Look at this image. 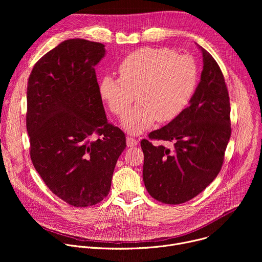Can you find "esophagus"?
Listing matches in <instances>:
<instances>
[{"mask_svg":"<svg viewBox=\"0 0 262 262\" xmlns=\"http://www.w3.org/2000/svg\"><path fill=\"white\" fill-rule=\"evenodd\" d=\"M138 144V141L135 139V138H132V137H127L126 138V145L128 147H134V146H137Z\"/></svg>","mask_w":262,"mask_h":262,"instance_id":"esophagus-1","label":"esophagus"}]
</instances>
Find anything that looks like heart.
Returning a JSON list of instances; mask_svg holds the SVG:
<instances>
[{"label":"heart","mask_w":262,"mask_h":262,"mask_svg":"<svg viewBox=\"0 0 262 262\" xmlns=\"http://www.w3.org/2000/svg\"><path fill=\"white\" fill-rule=\"evenodd\" d=\"M119 78L104 76L99 95L113 114L123 117L124 128L140 134L157 119L168 122L189 103L198 80L197 65L188 55L167 48H144L127 55L118 65Z\"/></svg>","instance_id":"1"}]
</instances>
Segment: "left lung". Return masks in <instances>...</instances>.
Wrapping results in <instances>:
<instances>
[{
	"mask_svg": "<svg viewBox=\"0 0 262 262\" xmlns=\"http://www.w3.org/2000/svg\"><path fill=\"white\" fill-rule=\"evenodd\" d=\"M203 57L201 79L190 105L166 126L143 139V180L149 195L166 204L189 201L217 176L231 136L230 100L222 70L213 57ZM151 139L173 143L169 149Z\"/></svg>",
	"mask_w": 262,
	"mask_h": 262,
	"instance_id": "1",
	"label": "left lung"
}]
</instances>
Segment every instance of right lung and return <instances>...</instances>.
Wrapping results in <instances>:
<instances>
[{
	"label": "right lung",
	"instance_id": "add662e5",
	"mask_svg": "<svg viewBox=\"0 0 262 262\" xmlns=\"http://www.w3.org/2000/svg\"><path fill=\"white\" fill-rule=\"evenodd\" d=\"M104 46L68 39L34 65L27 87L30 157L48 188L76 207L105 198L124 133L107 122L95 65Z\"/></svg>",
	"mask_w": 262,
	"mask_h": 262
}]
</instances>
